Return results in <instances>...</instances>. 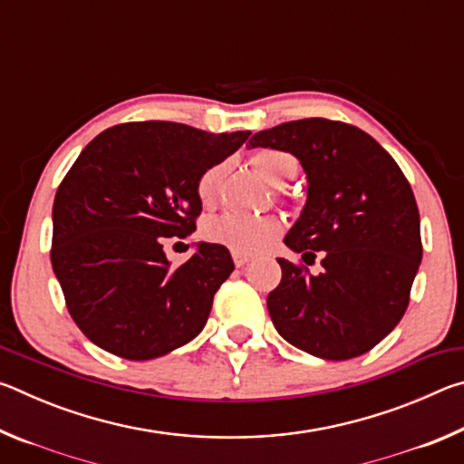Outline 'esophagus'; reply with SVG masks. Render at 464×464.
Segmentation results:
<instances>
[{
	"label": "esophagus",
	"mask_w": 464,
	"mask_h": 464,
	"mask_svg": "<svg viewBox=\"0 0 464 464\" xmlns=\"http://www.w3.org/2000/svg\"><path fill=\"white\" fill-rule=\"evenodd\" d=\"M233 262H235V266H237V268H241V266H246V264L251 262V256L237 254V251H233Z\"/></svg>",
	"instance_id": "obj_1"
}]
</instances>
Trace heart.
<instances>
[{"mask_svg": "<svg viewBox=\"0 0 464 464\" xmlns=\"http://www.w3.org/2000/svg\"><path fill=\"white\" fill-rule=\"evenodd\" d=\"M251 166L256 168L266 182L272 186L285 184L288 178L295 176L296 160L280 149H260L251 157ZM227 171V163H217L202 171V176L196 182V192L204 204H210L217 198L218 186ZM282 231V223L278 217H243L233 213H223L210 217L202 225V235L210 243L227 247L237 254L254 256L270 246Z\"/></svg>", "mask_w": 464, "mask_h": 464, "instance_id": "b5f03b06", "label": "heart"}]
</instances>
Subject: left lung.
<instances>
[{
  "mask_svg": "<svg viewBox=\"0 0 464 464\" xmlns=\"http://www.w3.org/2000/svg\"><path fill=\"white\" fill-rule=\"evenodd\" d=\"M249 147L293 153L307 174V202L285 243L311 274L278 257L268 295L276 332L324 360L372 350L401 321L421 262L420 213L395 160L358 127L303 119L256 132Z\"/></svg>",
  "mask_w": 464,
  "mask_h": 464,
  "instance_id": "8db88e82",
  "label": "left lung"
}]
</instances>
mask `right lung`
Instances as JSON below:
<instances>
[{"mask_svg":"<svg viewBox=\"0 0 464 464\" xmlns=\"http://www.w3.org/2000/svg\"><path fill=\"white\" fill-rule=\"evenodd\" d=\"M249 135L127 122L80 153L54 196L51 262L69 315L90 342L114 356L151 360L202 332L235 268L229 249L200 241L174 268L163 246L196 229V182Z\"/></svg>","mask_w":464,"mask_h":464,"instance_id":"obj_1","label":"right lung"}]
</instances>
